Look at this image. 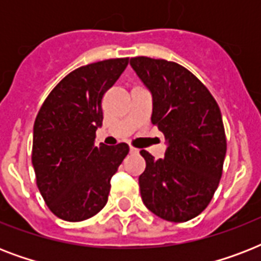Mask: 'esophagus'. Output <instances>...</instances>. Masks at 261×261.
Wrapping results in <instances>:
<instances>
[{"instance_id":"esophagus-1","label":"esophagus","mask_w":261,"mask_h":261,"mask_svg":"<svg viewBox=\"0 0 261 261\" xmlns=\"http://www.w3.org/2000/svg\"><path fill=\"white\" fill-rule=\"evenodd\" d=\"M130 153L131 154H137V153H138V149H135V147H130Z\"/></svg>"}]
</instances>
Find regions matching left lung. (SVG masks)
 I'll use <instances>...</instances> for the list:
<instances>
[{
  "label": "left lung",
  "mask_w": 261,
  "mask_h": 261,
  "mask_svg": "<svg viewBox=\"0 0 261 261\" xmlns=\"http://www.w3.org/2000/svg\"><path fill=\"white\" fill-rule=\"evenodd\" d=\"M153 96L151 123L165 135L164 159L141 150L146 168L139 176L145 206L169 222L202 213L218 188L226 155L222 115L215 98L186 67L165 59H130Z\"/></svg>",
  "instance_id": "left-lung-1"
}]
</instances>
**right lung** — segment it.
Instances as JSON below:
<instances>
[{
    "instance_id": "1",
    "label": "right lung",
    "mask_w": 261,
    "mask_h": 261,
    "mask_svg": "<svg viewBox=\"0 0 261 261\" xmlns=\"http://www.w3.org/2000/svg\"><path fill=\"white\" fill-rule=\"evenodd\" d=\"M127 65L128 58H115L75 69L39 110L32 165L39 191L58 218L80 222L107 204L111 177L128 153V145L96 146L94 138L102 124V97Z\"/></svg>"
}]
</instances>
